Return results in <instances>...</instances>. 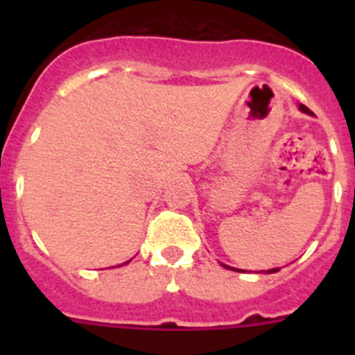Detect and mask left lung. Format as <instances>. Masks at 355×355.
I'll list each match as a JSON object with an SVG mask.
<instances>
[{
  "label": "left lung",
  "mask_w": 355,
  "mask_h": 355,
  "mask_svg": "<svg viewBox=\"0 0 355 355\" xmlns=\"http://www.w3.org/2000/svg\"><path fill=\"white\" fill-rule=\"evenodd\" d=\"M299 108L302 110L304 114H309V115H313V112H309V108H306V106H304V105H300ZM222 266H224V268H231V266H227V265H222ZM233 270H234V268H233ZM277 270H279V268H272V270H266V272H268V274H274V272H277ZM236 272H240V270H236Z\"/></svg>",
  "instance_id": "8db88e82"
}]
</instances>
